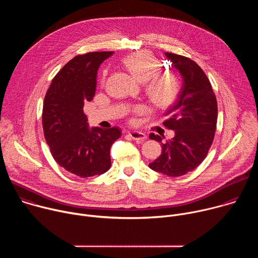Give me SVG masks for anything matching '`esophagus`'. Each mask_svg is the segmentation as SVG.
I'll list each match as a JSON object with an SVG mask.
<instances>
[{"label": "esophagus", "mask_w": 258, "mask_h": 258, "mask_svg": "<svg viewBox=\"0 0 258 258\" xmlns=\"http://www.w3.org/2000/svg\"><path fill=\"white\" fill-rule=\"evenodd\" d=\"M130 137L135 140V141H138V142H143L145 141V139L147 138L146 135L144 133H141V132H131L130 134Z\"/></svg>", "instance_id": "1"}]
</instances>
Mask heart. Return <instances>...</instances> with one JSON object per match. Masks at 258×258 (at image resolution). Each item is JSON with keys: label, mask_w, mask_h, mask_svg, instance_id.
Returning a JSON list of instances; mask_svg holds the SVG:
<instances>
[{"label": "heart", "mask_w": 258, "mask_h": 258, "mask_svg": "<svg viewBox=\"0 0 258 258\" xmlns=\"http://www.w3.org/2000/svg\"><path fill=\"white\" fill-rule=\"evenodd\" d=\"M125 68L139 82L146 83V92L150 100L157 106L163 107L169 105L176 98L179 90L177 77L172 72L158 73L160 63L148 51H139L126 56L123 61ZM106 71L103 73L102 82L105 81ZM143 111L142 107H138L136 112Z\"/></svg>", "instance_id": "heart-1"}]
</instances>
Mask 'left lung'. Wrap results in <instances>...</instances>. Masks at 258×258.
<instances>
[{
    "instance_id": "obj_1",
    "label": "left lung",
    "mask_w": 258,
    "mask_h": 258,
    "mask_svg": "<svg viewBox=\"0 0 258 258\" xmlns=\"http://www.w3.org/2000/svg\"><path fill=\"white\" fill-rule=\"evenodd\" d=\"M165 56L179 71L182 86L163 122L174 131V137L162 143V137L149 136L162 147L161 155L149 167L168 176H180L194 170L207 156L216 130L217 102L208 78L195 61L168 52Z\"/></svg>"
}]
</instances>
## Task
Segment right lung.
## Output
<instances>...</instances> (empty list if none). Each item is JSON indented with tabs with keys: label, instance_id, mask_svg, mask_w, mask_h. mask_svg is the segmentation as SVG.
I'll return each instance as SVG.
<instances>
[{
	"label": "right lung",
	"instance_id": "1",
	"mask_svg": "<svg viewBox=\"0 0 258 258\" xmlns=\"http://www.w3.org/2000/svg\"><path fill=\"white\" fill-rule=\"evenodd\" d=\"M113 52H90L67 62L52 80L43 106V128L55 161L81 177L106 172L110 148L121 136L117 126L89 127L84 104L96 92L100 64Z\"/></svg>",
	"mask_w": 258,
	"mask_h": 258
}]
</instances>
